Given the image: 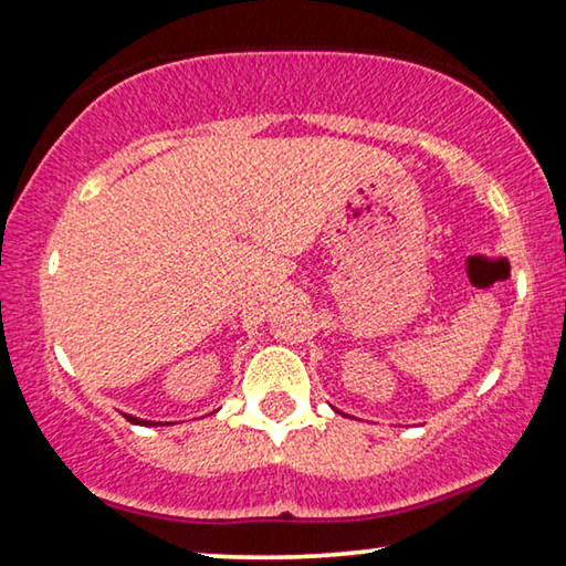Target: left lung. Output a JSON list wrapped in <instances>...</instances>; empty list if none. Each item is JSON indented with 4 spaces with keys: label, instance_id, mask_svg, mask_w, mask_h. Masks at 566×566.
Returning <instances> with one entry per match:
<instances>
[{
    "label": "left lung",
    "instance_id": "1",
    "mask_svg": "<svg viewBox=\"0 0 566 566\" xmlns=\"http://www.w3.org/2000/svg\"><path fill=\"white\" fill-rule=\"evenodd\" d=\"M336 412H338V410H336Z\"/></svg>",
    "mask_w": 566,
    "mask_h": 566
}]
</instances>
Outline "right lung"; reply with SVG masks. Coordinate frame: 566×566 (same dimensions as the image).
I'll use <instances>...</instances> for the list:
<instances>
[{
  "instance_id": "add662e5",
  "label": "right lung",
  "mask_w": 566,
  "mask_h": 566,
  "mask_svg": "<svg viewBox=\"0 0 566 566\" xmlns=\"http://www.w3.org/2000/svg\"><path fill=\"white\" fill-rule=\"evenodd\" d=\"M124 417L128 422H134V424H144V428H154V424H161V422H151V420H142V417H134V415H126L124 412Z\"/></svg>"
}]
</instances>
